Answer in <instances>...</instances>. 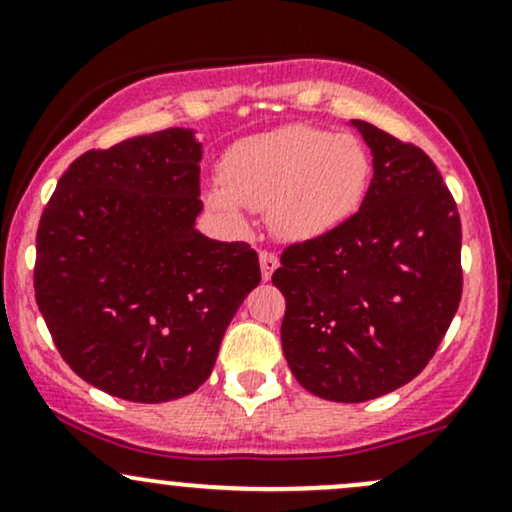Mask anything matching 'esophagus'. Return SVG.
<instances>
[{
	"instance_id": "esophagus-1",
	"label": "esophagus",
	"mask_w": 512,
	"mask_h": 512,
	"mask_svg": "<svg viewBox=\"0 0 512 512\" xmlns=\"http://www.w3.org/2000/svg\"><path fill=\"white\" fill-rule=\"evenodd\" d=\"M260 269H262V279L269 281L272 279V274L279 269V257L274 255V252L269 250H262L260 252Z\"/></svg>"
}]
</instances>
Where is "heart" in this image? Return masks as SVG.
<instances>
[{"instance_id": "obj_1", "label": "heart", "mask_w": 512, "mask_h": 512, "mask_svg": "<svg viewBox=\"0 0 512 512\" xmlns=\"http://www.w3.org/2000/svg\"><path fill=\"white\" fill-rule=\"evenodd\" d=\"M221 186L205 202L231 229L248 231L243 207L269 212L276 236L307 243L331 236L360 212L372 159L350 133L315 126H281L250 135L224 152Z\"/></svg>"}]
</instances>
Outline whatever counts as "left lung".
Here are the masks:
<instances>
[{"mask_svg": "<svg viewBox=\"0 0 512 512\" xmlns=\"http://www.w3.org/2000/svg\"><path fill=\"white\" fill-rule=\"evenodd\" d=\"M374 176L343 229L283 250L281 346L298 384L336 403L391 393L427 367L463 293L460 217L420 147L350 121Z\"/></svg>", "mask_w": 512, "mask_h": 512, "instance_id": "obj_1", "label": "left lung"}]
</instances>
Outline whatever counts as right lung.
I'll return each mask as SVG.
<instances>
[{
  "label": "right lung",
  "instance_id": "obj_1",
  "mask_svg": "<svg viewBox=\"0 0 512 512\" xmlns=\"http://www.w3.org/2000/svg\"><path fill=\"white\" fill-rule=\"evenodd\" d=\"M200 159L190 128L90 150L40 217L35 300L66 365L109 396L166 403L205 384L262 279L248 243L195 229Z\"/></svg>",
  "mask_w": 512,
  "mask_h": 512
}]
</instances>
